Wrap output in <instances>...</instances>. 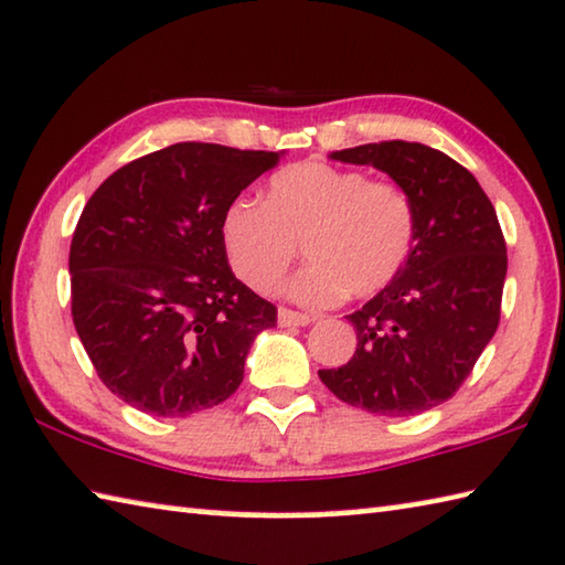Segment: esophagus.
Instances as JSON below:
<instances>
[{"mask_svg":"<svg viewBox=\"0 0 565 565\" xmlns=\"http://www.w3.org/2000/svg\"><path fill=\"white\" fill-rule=\"evenodd\" d=\"M315 321L311 315H301V311H294V309H279V324L281 327H307Z\"/></svg>","mask_w":565,"mask_h":565,"instance_id":"34e87169","label":"esophagus"}]
</instances>
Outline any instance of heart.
Returning a JSON list of instances; mask_svg holds the SVG:
<instances>
[{"instance_id":"b5f03b06","label":"heart","mask_w":565,"mask_h":565,"mask_svg":"<svg viewBox=\"0 0 565 565\" xmlns=\"http://www.w3.org/2000/svg\"><path fill=\"white\" fill-rule=\"evenodd\" d=\"M415 231V203L405 188L324 160L281 168L268 181L264 203L236 199L221 218L231 266L262 294L281 284L303 244L311 262L286 291L311 307L347 294H380L405 268Z\"/></svg>"}]
</instances>
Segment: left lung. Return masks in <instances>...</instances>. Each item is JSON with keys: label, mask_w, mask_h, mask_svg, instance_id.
Here are the masks:
<instances>
[{"label": "left lung", "mask_w": 565, "mask_h": 565, "mask_svg": "<svg viewBox=\"0 0 565 565\" xmlns=\"http://www.w3.org/2000/svg\"><path fill=\"white\" fill-rule=\"evenodd\" d=\"M374 166L415 203V246L397 279L347 319L356 352L319 380L352 407L409 417L450 399L495 334L508 271L505 238L476 175L407 140L331 153Z\"/></svg>", "instance_id": "1"}]
</instances>
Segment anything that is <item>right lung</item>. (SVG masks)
I'll use <instances>...</instances> for the list:
<instances>
[{"mask_svg": "<svg viewBox=\"0 0 565 565\" xmlns=\"http://www.w3.org/2000/svg\"><path fill=\"white\" fill-rule=\"evenodd\" d=\"M279 158L175 142L87 201L70 246L73 321L97 377L130 407L185 417L238 390L276 307L231 271L221 218Z\"/></svg>", "mask_w": 565, "mask_h": 565, "instance_id": "add662e5", "label": "right lung"}]
</instances>
